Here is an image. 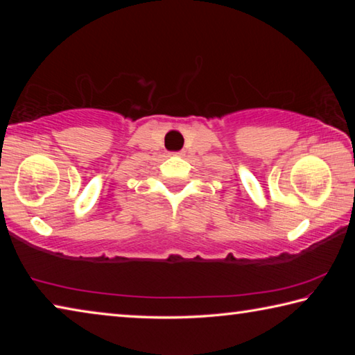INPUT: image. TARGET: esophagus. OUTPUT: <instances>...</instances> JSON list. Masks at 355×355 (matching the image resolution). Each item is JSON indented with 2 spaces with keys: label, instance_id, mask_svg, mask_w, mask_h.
Returning a JSON list of instances; mask_svg holds the SVG:
<instances>
[{
  "label": "esophagus",
  "instance_id": "obj_1",
  "mask_svg": "<svg viewBox=\"0 0 355 355\" xmlns=\"http://www.w3.org/2000/svg\"><path fill=\"white\" fill-rule=\"evenodd\" d=\"M177 155H182V153H177Z\"/></svg>",
  "mask_w": 355,
  "mask_h": 355
}]
</instances>
